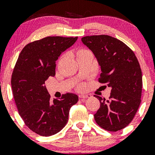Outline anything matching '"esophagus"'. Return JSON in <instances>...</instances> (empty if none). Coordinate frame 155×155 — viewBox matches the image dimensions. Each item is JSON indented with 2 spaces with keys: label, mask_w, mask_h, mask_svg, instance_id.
<instances>
[{
  "label": "esophagus",
  "mask_w": 155,
  "mask_h": 155,
  "mask_svg": "<svg viewBox=\"0 0 155 155\" xmlns=\"http://www.w3.org/2000/svg\"><path fill=\"white\" fill-rule=\"evenodd\" d=\"M91 95H88V94H80L79 95V98H87V97H91Z\"/></svg>",
  "instance_id": "esophagus-1"
}]
</instances>
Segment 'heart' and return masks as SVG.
<instances>
[{"mask_svg": "<svg viewBox=\"0 0 155 155\" xmlns=\"http://www.w3.org/2000/svg\"><path fill=\"white\" fill-rule=\"evenodd\" d=\"M88 51H90L88 50L87 49H86V48H83V47H81V48H79V49L76 50V57H79L80 55L84 54V53L86 52H88ZM85 87V85L84 84H80L78 85L77 88L79 89V90H82Z\"/></svg>", "mask_w": 155, "mask_h": 155, "instance_id": "b5f03b06", "label": "heart"}]
</instances>
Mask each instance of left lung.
I'll return each instance as SVG.
<instances>
[{
    "label": "left lung",
    "instance_id": "1",
    "mask_svg": "<svg viewBox=\"0 0 155 155\" xmlns=\"http://www.w3.org/2000/svg\"><path fill=\"white\" fill-rule=\"evenodd\" d=\"M81 41L101 65L98 81L111 87L108 100L94 95L101 103L95 120L101 128L117 132L130 123L141 101L142 73L138 60L130 48L110 35L84 36Z\"/></svg>",
    "mask_w": 155,
    "mask_h": 155
}]
</instances>
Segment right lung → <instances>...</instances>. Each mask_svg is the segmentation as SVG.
I'll list each match as a JSON object with an SVG mask.
<instances>
[{
	"instance_id": "add662e5",
	"label": "right lung",
	"mask_w": 155,
	"mask_h": 155,
	"mask_svg": "<svg viewBox=\"0 0 155 155\" xmlns=\"http://www.w3.org/2000/svg\"><path fill=\"white\" fill-rule=\"evenodd\" d=\"M78 37L48 36L28 44L21 51L13 72L12 92L17 110L28 128L41 136L60 132L67 124L70 108L79 97L65 93L50 100L44 86L55 75L56 60Z\"/></svg>"
}]
</instances>
